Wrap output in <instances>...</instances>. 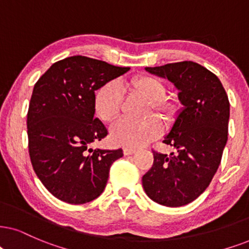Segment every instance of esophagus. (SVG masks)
Listing matches in <instances>:
<instances>
[{"instance_id":"obj_1","label":"esophagus","mask_w":249,"mask_h":249,"mask_svg":"<svg viewBox=\"0 0 249 249\" xmlns=\"http://www.w3.org/2000/svg\"><path fill=\"white\" fill-rule=\"evenodd\" d=\"M123 153H124V155H132V154L135 153V149L134 148H124L123 149Z\"/></svg>"}]
</instances>
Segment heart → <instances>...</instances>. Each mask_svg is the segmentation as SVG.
I'll return each instance as SVG.
<instances>
[{
    "instance_id": "1",
    "label": "heart",
    "mask_w": 249,
    "mask_h": 249,
    "mask_svg": "<svg viewBox=\"0 0 249 249\" xmlns=\"http://www.w3.org/2000/svg\"><path fill=\"white\" fill-rule=\"evenodd\" d=\"M126 87L131 92L139 94L149 101L146 116L154 115L164 123L171 122L178 110V102L175 97L166 96L165 86L162 80L153 75L142 74L134 77ZM123 106V93L115 83H107L99 88L94 97V109L96 116L103 123L110 124L119 117ZM161 132L156 119L148 118L141 122H118L112 127L111 138L115 143L125 147H140L155 139Z\"/></svg>"
}]
</instances>
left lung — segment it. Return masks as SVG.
I'll return each mask as SVG.
<instances>
[{
    "label": "left lung",
    "mask_w": 249,
    "mask_h": 249,
    "mask_svg": "<svg viewBox=\"0 0 249 249\" xmlns=\"http://www.w3.org/2000/svg\"><path fill=\"white\" fill-rule=\"evenodd\" d=\"M146 71L168 78L184 107L163 140L177 152L166 155L153 150L154 163L142 177V186L155 202L181 207L206 191L221 163L228 141V94L216 74L192 61Z\"/></svg>",
    "instance_id": "1"
}]
</instances>
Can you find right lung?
<instances>
[{
  "mask_svg": "<svg viewBox=\"0 0 249 249\" xmlns=\"http://www.w3.org/2000/svg\"><path fill=\"white\" fill-rule=\"evenodd\" d=\"M128 70L71 56L54 63L34 85L27 112L28 153L37 178L61 201L83 204L100 196L110 166L123 156L122 148L89 146L108 134L94 117L95 90Z\"/></svg>",
  "mask_w": 249,
  "mask_h": 249,
  "instance_id": "right-lung-1",
  "label": "right lung"
}]
</instances>
